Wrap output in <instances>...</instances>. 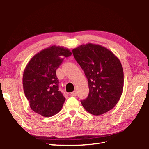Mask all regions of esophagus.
I'll return each instance as SVG.
<instances>
[{
  "label": "esophagus",
  "instance_id": "34e87169",
  "mask_svg": "<svg viewBox=\"0 0 149 149\" xmlns=\"http://www.w3.org/2000/svg\"><path fill=\"white\" fill-rule=\"evenodd\" d=\"M71 96H76V94H77V92H76V91H74L73 92H72V93H71Z\"/></svg>",
  "mask_w": 149,
  "mask_h": 149
}]
</instances>
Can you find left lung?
<instances>
[{
    "instance_id": "8db88e82",
    "label": "left lung",
    "mask_w": 149,
    "mask_h": 149,
    "mask_svg": "<svg viewBox=\"0 0 149 149\" xmlns=\"http://www.w3.org/2000/svg\"><path fill=\"white\" fill-rule=\"evenodd\" d=\"M72 52L88 81V96L81 101L83 107L93 115L106 113L116 105L123 93L124 72L120 60L100 45H83Z\"/></svg>"
}]
</instances>
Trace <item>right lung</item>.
I'll use <instances>...</instances> for the list:
<instances>
[{
    "label": "right lung",
    "mask_w": 149,
    "mask_h": 149,
    "mask_svg": "<svg viewBox=\"0 0 149 149\" xmlns=\"http://www.w3.org/2000/svg\"><path fill=\"white\" fill-rule=\"evenodd\" d=\"M71 52L68 48L53 45L40 52L31 58L23 74L25 95L31 110L44 117L56 114L65 97L59 91L56 70Z\"/></svg>",
    "instance_id": "1"
}]
</instances>
